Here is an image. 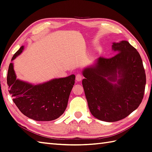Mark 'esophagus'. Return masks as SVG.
<instances>
[{
	"instance_id": "1",
	"label": "esophagus",
	"mask_w": 152,
	"mask_h": 152,
	"mask_svg": "<svg viewBox=\"0 0 152 152\" xmlns=\"http://www.w3.org/2000/svg\"><path fill=\"white\" fill-rule=\"evenodd\" d=\"M83 79V76L80 73H78L76 75V80H77V81H80V80H82Z\"/></svg>"
}]
</instances>
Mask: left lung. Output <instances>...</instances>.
I'll return each mask as SVG.
<instances>
[{
    "mask_svg": "<svg viewBox=\"0 0 152 152\" xmlns=\"http://www.w3.org/2000/svg\"><path fill=\"white\" fill-rule=\"evenodd\" d=\"M113 56L100 57L83 70L82 84L90 111L106 122L121 120L144 97L145 70L140 54L126 41L112 43Z\"/></svg>",
    "mask_w": 152,
    "mask_h": 152,
    "instance_id": "left-lung-1",
    "label": "left lung"
}]
</instances>
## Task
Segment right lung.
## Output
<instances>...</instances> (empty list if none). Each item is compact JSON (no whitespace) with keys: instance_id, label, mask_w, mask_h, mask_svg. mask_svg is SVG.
Instances as JSON below:
<instances>
[{"instance_id":"right-lung-1","label":"right lung","mask_w":152,"mask_h":152,"mask_svg":"<svg viewBox=\"0 0 152 152\" xmlns=\"http://www.w3.org/2000/svg\"><path fill=\"white\" fill-rule=\"evenodd\" d=\"M23 49L24 46H21L12 61L21 54ZM75 79V75H71L33 85L16 79L12 62L8 67L7 84L9 93L23 115L35 121H50L58 118L66 110Z\"/></svg>"}]
</instances>
